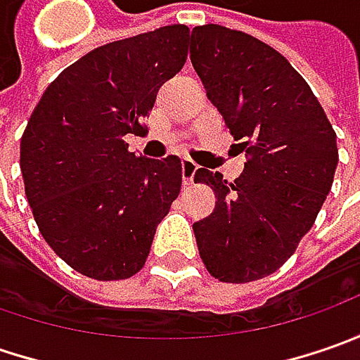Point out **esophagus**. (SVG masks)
<instances>
[{
	"mask_svg": "<svg viewBox=\"0 0 360 360\" xmlns=\"http://www.w3.org/2000/svg\"><path fill=\"white\" fill-rule=\"evenodd\" d=\"M198 172V164L194 160L184 158L182 160V176H184V184L192 186L194 184V176Z\"/></svg>",
	"mask_w": 360,
	"mask_h": 360,
	"instance_id": "obj_1",
	"label": "esophagus"
}]
</instances>
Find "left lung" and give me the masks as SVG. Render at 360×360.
I'll return each instance as SVG.
<instances>
[{"label":"left lung","mask_w":360,"mask_h":360,"mask_svg":"<svg viewBox=\"0 0 360 360\" xmlns=\"http://www.w3.org/2000/svg\"><path fill=\"white\" fill-rule=\"evenodd\" d=\"M190 60L206 96L246 154L229 182L198 168L216 208L194 222L202 262L220 283H250L295 255L330 192L337 134L304 77L283 53L216 23L192 30Z\"/></svg>","instance_id":"obj_1"}]
</instances>
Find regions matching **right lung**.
Wrapping results in <instances>:
<instances>
[{
	"instance_id": "1",
	"label": "right lung",
	"mask_w": 360,
	"mask_h": 360,
	"mask_svg": "<svg viewBox=\"0 0 360 360\" xmlns=\"http://www.w3.org/2000/svg\"><path fill=\"white\" fill-rule=\"evenodd\" d=\"M182 23L91 49L44 91L20 146L35 224L65 264L96 281L144 266L160 220L182 186L178 156H136L160 86L188 58Z\"/></svg>"
}]
</instances>
